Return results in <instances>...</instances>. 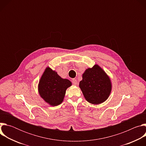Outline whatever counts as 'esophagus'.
Masks as SVG:
<instances>
[{"instance_id": "obj_1", "label": "esophagus", "mask_w": 146, "mask_h": 146, "mask_svg": "<svg viewBox=\"0 0 146 146\" xmlns=\"http://www.w3.org/2000/svg\"><path fill=\"white\" fill-rule=\"evenodd\" d=\"M72 83H73V85H74V86H77V80L76 79H73L72 80Z\"/></svg>"}]
</instances>
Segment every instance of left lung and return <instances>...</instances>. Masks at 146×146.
I'll return each instance as SVG.
<instances>
[{
    "instance_id": "1",
    "label": "left lung",
    "mask_w": 146,
    "mask_h": 146,
    "mask_svg": "<svg viewBox=\"0 0 146 146\" xmlns=\"http://www.w3.org/2000/svg\"><path fill=\"white\" fill-rule=\"evenodd\" d=\"M79 87L86 99L94 105H99L106 100L111 91L109 77L98 65L86 70Z\"/></svg>"
}]
</instances>
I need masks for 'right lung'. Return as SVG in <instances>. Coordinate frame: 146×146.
<instances>
[{
  "label": "right lung",
  "mask_w": 146,
  "mask_h": 146,
  "mask_svg": "<svg viewBox=\"0 0 146 146\" xmlns=\"http://www.w3.org/2000/svg\"><path fill=\"white\" fill-rule=\"evenodd\" d=\"M71 86L69 80L61 78L55 71L47 67L39 81L38 90L46 102L56 106L63 102L66 90Z\"/></svg>",
  "instance_id": "right-lung-1"
}]
</instances>
